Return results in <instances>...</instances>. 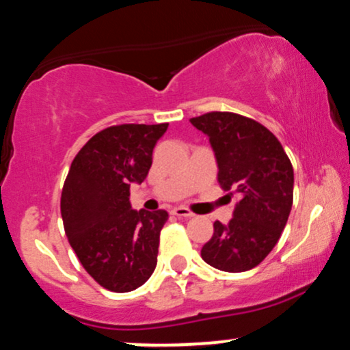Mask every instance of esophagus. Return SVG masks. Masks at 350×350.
I'll return each mask as SVG.
<instances>
[{
    "mask_svg": "<svg viewBox=\"0 0 350 350\" xmlns=\"http://www.w3.org/2000/svg\"><path fill=\"white\" fill-rule=\"evenodd\" d=\"M172 215L180 217V219H191L193 213H191L189 208H185V206H175V208L172 210Z\"/></svg>",
    "mask_w": 350,
    "mask_h": 350,
    "instance_id": "obj_1",
    "label": "esophagus"
}]
</instances>
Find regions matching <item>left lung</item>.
<instances>
[{
    "label": "left lung",
    "instance_id": "1",
    "mask_svg": "<svg viewBox=\"0 0 350 350\" xmlns=\"http://www.w3.org/2000/svg\"><path fill=\"white\" fill-rule=\"evenodd\" d=\"M190 123L208 137L221 189L239 193L234 219L213 224L202 258L224 272H245L279 242L294 200V168L275 135L255 120L212 111Z\"/></svg>",
    "mask_w": 350,
    "mask_h": 350
}]
</instances>
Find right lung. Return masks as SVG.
Returning <instances> with one entry per match:
<instances>
[{
  "label": "right lung",
  "instance_id": "1",
  "mask_svg": "<svg viewBox=\"0 0 350 350\" xmlns=\"http://www.w3.org/2000/svg\"><path fill=\"white\" fill-rule=\"evenodd\" d=\"M168 123L116 125L86 142L71 161L62 219L86 272L111 292L144 285L157 267L165 210H133L130 185L142 183Z\"/></svg>",
  "mask_w": 350,
  "mask_h": 350
}]
</instances>
